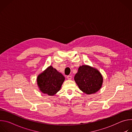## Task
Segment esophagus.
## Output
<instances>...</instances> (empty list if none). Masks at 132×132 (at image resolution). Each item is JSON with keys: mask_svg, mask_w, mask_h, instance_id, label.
Instances as JSON below:
<instances>
[{"mask_svg": "<svg viewBox=\"0 0 132 132\" xmlns=\"http://www.w3.org/2000/svg\"><path fill=\"white\" fill-rule=\"evenodd\" d=\"M67 78L68 80H70V79H71L72 77H71V76H67Z\"/></svg>", "mask_w": 132, "mask_h": 132, "instance_id": "obj_1", "label": "esophagus"}]
</instances>
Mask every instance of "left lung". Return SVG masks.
Segmentation results:
<instances>
[{"mask_svg": "<svg viewBox=\"0 0 132 132\" xmlns=\"http://www.w3.org/2000/svg\"><path fill=\"white\" fill-rule=\"evenodd\" d=\"M74 80L79 89L87 95L98 92L102 87L103 81L101 72L97 68L87 65L79 67Z\"/></svg>", "mask_w": 132, "mask_h": 132, "instance_id": "obj_1", "label": "left lung"}]
</instances>
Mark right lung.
Wrapping results in <instances>:
<instances>
[{
    "instance_id": "obj_1",
    "label": "right lung",
    "mask_w": 132,
    "mask_h": 132,
    "mask_svg": "<svg viewBox=\"0 0 132 132\" xmlns=\"http://www.w3.org/2000/svg\"><path fill=\"white\" fill-rule=\"evenodd\" d=\"M65 79L61 72L50 66L37 76L36 81L41 92L52 96L60 90Z\"/></svg>"
}]
</instances>
